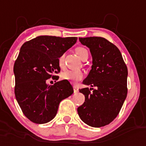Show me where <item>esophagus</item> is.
Segmentation results:
<instances>
[{"instance_id":"1","label":"esophagus","mask_w":146,"mask_h":146,"mask_svg":"<svg viewBox=\"0 0 146 146\" xmlns=\"http://www.w3.org/2000/svg\"><path fill=\"white\" fill-rule=\"evenodd\" d=\"M73 91H74V93H77L78 92H79V88L76 86H73Z\"/></svg>"}]
</instances>
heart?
I'll return each mask as SVG.
<instances>
[{
  "label": "heart",
  "mask_w": 146,
  "mask_h": 146,
  "mask_svg": "<svg viewBox=\"0 0 146 146\" xmlns=\"http://www.w3.org/2000/svg\"><path fill=\"white\" fill-rule=\"evenodd\" d=\"M76 53L80 59L82 60L85 56L88 55V50L85 48L82 47H78L76 48ZM59 62V66L60 67L64 66V55H62L59 57L58 60ZM83 77V74L81 71H73V70H65L61 73V78L63 80H67L72 82H76L81 80Z\"/></svg>",
  "instance_id": "1"
}]
</instances>
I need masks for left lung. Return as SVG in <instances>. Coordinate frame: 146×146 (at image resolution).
Segmentation results:
<instances>
[{"mask_svg": "<svg viewBox=\"0 0 146 146\" xmlns=\"http://www.w3.org/2000/svg\"><path fill=\"white\" fill-rule=\"evenodd\" d=\"M79 40L90 50L92 65L82 81L92 88L80 89L85 102L77 108L78 114L90 127H104L115 119L127 98V67L120 50L104 38Z\"/></svg>", "mask_w": 146, "mask_h": 146, "instance_id": "left-lung-1", "label": "left lung"}]
</instances>
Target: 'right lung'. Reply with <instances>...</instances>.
I'll list each match as a JSON object with an SVG mask.
<instances>
[{"mask_svg":"<svg viewBox=\"0 0 146 146\" xmlns=\"http://www.w3.org/2000/svg\"><path fill=\"white\" fill-rule=\"evenodd\" d=\"M77 41L76 37L40 35L22 45L13 66L15 96L24 115L35 123L54 118L60 102L73 93L67 80L47 84L60 71L59 57Z\"/></svg>","mask_w":146,"mask_h":146,"instance_id":"1","label":"right lung"}]
</instances>
